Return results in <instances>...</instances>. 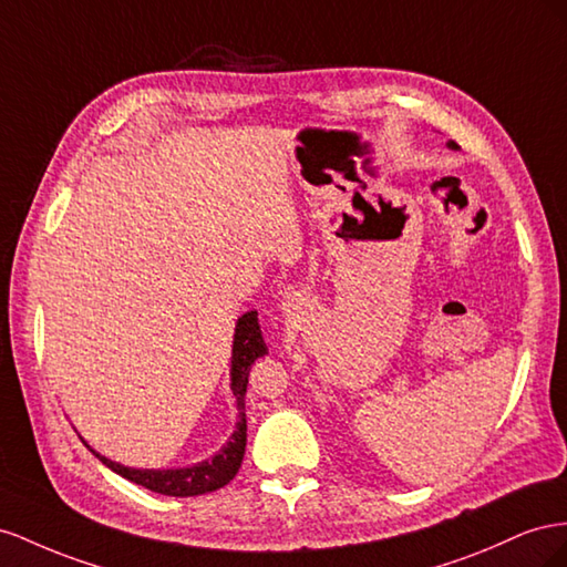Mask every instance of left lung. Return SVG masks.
<instances>
[{
	"label": "left lung",
	"instance_id": "obj_1",
	"mask_svg": "<svg viewBox=\"0 0 567 567\" xmlns=\"http://www.w3.org/2000/svg\"><path fill=\"white\" fill-rule=\"evenodd\" d=\"M449 147H451V150H458V144H456L454 140H451V142H449Z\"/></svg>",
	"mask_w": 567,
	"mask_h": 567
}]
</instances>
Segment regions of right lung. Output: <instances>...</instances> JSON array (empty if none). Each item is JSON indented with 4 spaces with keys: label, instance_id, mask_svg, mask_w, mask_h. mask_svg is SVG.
I'll return each instance as SVG.
<instances>
[{
    "label": "right lung",
    "instance_id": "obj_1",
    "mask_svg": "<svg viewBox=\"0 0 567 567\" xmlns=\"http://www.w3.org/2000/svg\"><path fill=\"white\" fill-rule=\"evenodd\" d=\"M266 342L261 337V328H258L256 311H249L237 320L235 328V344H233V394L237 399V411H239V423L233 432L230 442L225 444L212 461H202L192 467H177V471H135V467H125L121 463H113L104 456L92 454L100 458L113 473L121 477L131 480L140 487L166 494V496H199L206 492H216L228 484L241 465L247 449V413H245V394H247V382H249V370L251 363L264 355Z\"/></svg>",
    "mask_w": 567,
    "mask_h": 567
}]
</instances>
